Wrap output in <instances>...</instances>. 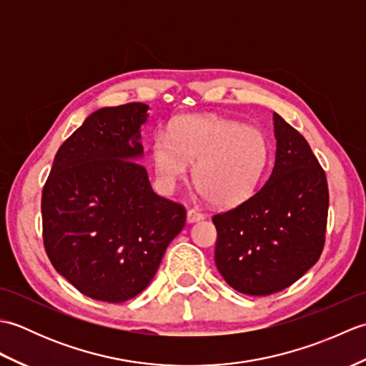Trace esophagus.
Returning <instances> with one entry per match:
<instances>
[{
  "label": "esophagus",
  "instance_id": "esophagus-1",
  "mask_svg": "<svg viewBox=\"0 0 366 366\" xmlns=\"http://www.w3.org/2000/svg\"><path fill=\"white\" fill-rule=\"evenodd\" d=\"M203 219H204V215L195 211V209H190V211H187V223H197Z\"/></svg>",
  "mask_w": 366,
  "mask_h": 366
}]
</instances>
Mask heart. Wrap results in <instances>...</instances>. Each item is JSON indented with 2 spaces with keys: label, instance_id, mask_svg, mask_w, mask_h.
I'll list each match as a JSON object with an SVG mask.
<instances>
[{
  "label": "heart",
  "instance_id": "b5f03b06",
  "mask_svg": "<svg viewBox=\"0 0 366 366\" xmlns=\"http://www.w3.org/2000/svg\"><path fill=\"white\" fill-rule=\"evenodd\" d=\"M270 159L266 135L258 129L219 116H181L169 138L159 135L152 160L162 184L173 189L195 163L193 181L219 207H234L252 198Z\"/></svg>",
  "mask_w": 366,
  "mask_h": 366
}]
</instances>
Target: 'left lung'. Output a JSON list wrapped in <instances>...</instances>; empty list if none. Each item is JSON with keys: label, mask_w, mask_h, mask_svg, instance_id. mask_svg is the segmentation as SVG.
Returning <instances> with one entry per match:
<instances>
[{"label": "left lung", "mask_w": 366, "mask_h": 366, "mask_svg": "<svg viewBox=\"0 0 366 366\" xmlns=\"http://www.w3.org/2000/svg\"><path fill=\"white\" fill-rule=\"evenodd\" d=\"M275 163L245 203L214 215L215 266L236 291L269 295L312 269L324 248L327 179L312 147L274 113Z\"/></svg>", "instance_id": "left-lung-1"}]
</instances>
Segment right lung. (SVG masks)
Returning a JSON list of instances; mask_svg holds the SVG:
<instances>
[{
	"label": "right lung",
	"instance_id": "obj_1",
	"mask_svg": "<svg viewBox=\"0 0 366 366\" xmlns=\"http://www.w3.org/2000/svg\"><path fill=\"white\" fill-rule=\"evenodd\" d=\"M147 110L135 102L89 114L54 155L42 192L45 252L96 300L142 292L185 224V209L159 197L139 165Z\"/></svg>",
	"mask_w": 366,
	"mask_h": 366
}]
</instances>
